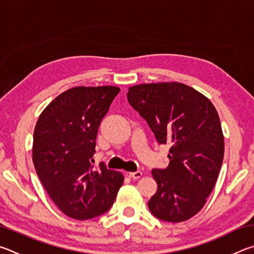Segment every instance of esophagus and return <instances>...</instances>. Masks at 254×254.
Here are the masks:
<instances>
[{
  "label": "esophagus",
  "mask_w": 254,
  "mask_h": 254,
  "mask_svg": "<svg viewBox=\"0 0 254 254\" xmlns=\"http://www.w3.org/2000/svg\"><path fill=\"white\" fill-rule=\"evenodd\" d=\"M141 176H142V173H141V171H134V173H128V177L133 178V179H139Z\"/></svg>",
  "instance_id": "esophagus-1"
}]
</instances>
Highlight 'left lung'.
Segmentation results:
<instances>
[{"instance_id": "obj_1", "label": "left lung", "mask_w": 254, "mask_h": 254, "mask_svg": "<svg viewBox=\"0 0 254 254\" xmlns=\"http://www.w3.org/2000/svg\"><path fill=\"white\" fill-rule=\"evenodd\" d=\"M127 101L160 144H169V165L152 169L158 184L150 212L165 222H184L203 208L224 157L220 118L207 97L182 83L141 84Z\"/></svg>"}]
</instances>
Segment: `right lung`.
I'll return each instance as SVG.
<instances>
[{"label":"right lung","instance_id":"right-lung-1","mask_svg":"<svg viewBox=\"0 0 254 254\" xmlns=\"http://www.w3.org/2000/svg\"><path fill=\"white\" fill-rule=\"evenodd\" d=\"M119 92L115 86L68 89L46 107L34 127L38 177L58 208L75 220L107 212L123 184L120 171L92 163L98 127Z\"/></svg>","mask_w":254,"mask_h":254}]
</instances>
